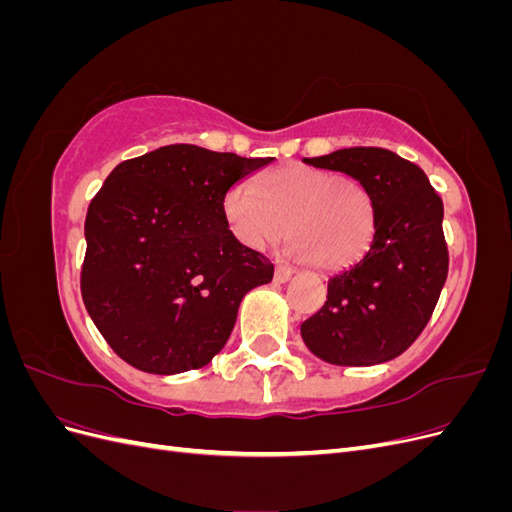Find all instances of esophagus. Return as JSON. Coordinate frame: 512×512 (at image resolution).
<instances>
[{
	"label": "esophagus",
	"instance_id": "obj_1",
	"mask_svg": "<svg viewBox=\"0 0 512 512\" xmlns=\"http://www.w3.org/2000/svg\"><path fill=\"white\" fill-rule=\"evenodd\" d=\"M290 275H292V271H290L288 267H282V265H277V267H275V282H277V284H284V282H288V280H290Z\"/></svg>",
	"mask_w": 512,
	"mask_h": 512
}]
</instances>
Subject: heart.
I'll use <instances>...</instances> for the list:
<instances>
[{"label":"heart","mask_w":512,"mask_h":512,"mask_svg":"<svg viewBox=\"0 0 512 512\" xmlns=\"http://www.w3.org/2000/svg\"><path fill=\"white\" fill-rule=\"evenodd\" d=\"M237 183L224 196L232 235L250 250L286 237L290 258L322 271L352 267L376 237V203L367 185L346 173L301 162L282 164L256 185Z\"/></svg>","instance_id":"b5f03b06"}]
</instances>
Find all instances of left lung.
Returning a JSON list of instances; mask_svg holds the SVG:
<instances>
[{
    "instance_id": "1",
    "label": "left lung",
    "mask_w": 512,
    "mask_h": 512,
    "mask_svg": "<svg viewBox=\"0 0 512 512\" xmlns=\"http://www.w3.org/2000/svg\"><path fill=\"white\" fill-rule=\"evenodd\" d=\"M305 162L361 179L378 228L369 252L329 280L327 301L301 324L303 342L333 365L391 361L423 333L446 282L442 198L389 149L350 147Z\"/></svg>"
}]
</instances>
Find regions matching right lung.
Wrapping results in <instances>:
<instances>
[{
	"label": "right lung",
	"mask_w": 512,
	"mask_h": 512,
	"mask_svg": "<svg viewBox=\"0 0 512 512\" xmlns=\"http://www.w3.org/2000/svg\"><path fill=\"white\" fill-rule=\"evenodd\" d=\"M271 160L166 145L106 177L85 218L81 294L123 361L168 376L224 348L241 299L273 280L230 232L224 196Z\"/></svg>",
	"instance_id": "1"
}]
</instances>
